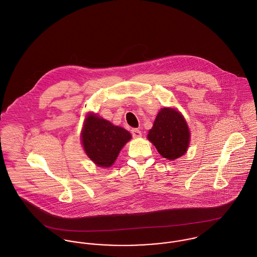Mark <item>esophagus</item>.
Masks as SVG:
<instances>
[{
  "mask_svg": "<svg viewBox=\"0 0 257 257\" xmlns=\"http://www.w3.org/2000/svg\"><path fill=\"white\" fill-rule=\"evenodd\" d=\"M132 135L134 138H141L142 137V132L139 128H133L132 131Z\"/></svg>",
  "mask_w": 257,
  "mask_h": 257,
  "instance_id": "34e87169",
  "label": "esophagus"
}]
</instances>
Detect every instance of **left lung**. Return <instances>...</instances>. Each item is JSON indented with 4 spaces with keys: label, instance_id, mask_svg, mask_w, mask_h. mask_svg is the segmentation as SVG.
Returning <instances> with one entry per match:
<instances>
[{
    "label": "left lung",
    "instance_id": "8db88e82",
    "mask_svg": "<svg viewBox=\"0 0 257 257\" xmlns=\"http://www.w3.org/2000/svg\"><path fill=\"white\" fill-rule=\"evenodd\" d=\"M147 138L164 158L174 160L187 151L190 134L183 115L164 108L156 115Z\"/></svg>",
    "mask_w": 257,
    "mask_h": 257
}]
</instances>
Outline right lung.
I'll list each match as a JSON object with an SVG mask.
<instances>
[{"label": "right lung", "mask_w": 257, "mask_h": 257, "mask_svg": "<svg viewBox=\"0 0 257 257\" xmlns=\"http://www.w3.org/2000/svg\"><path fill=\"white\" fill-rule=\"evenodd\" d=\"M131 138L124 128L94 114L86 117L82 132V143L87 155L101 167H110Z\"/></svg>", "instance_id": "obj_1"}]
</instances>
